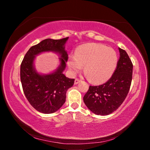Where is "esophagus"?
I'll return each mask as SVG.
<instances>
[{"instance_id":"1","label":"esophagus","mask_w":150,"mask_h":150,"mask_svg":"<svg viewBox=\"0 0 150 150\" xmlns=\"http://www.w3.org/2000/svg\"><path fill=\"white\" fill-rule=\"evenodd\" d=\"M81 82V80L80 79H75V85H77V84H78V83H79Z\"/></svg>"}]
</instances>
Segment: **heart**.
<instances>
[{"label": "heart", "mask_w": 150, "mask_h": 150, "mask_svg": "<svg viewBox=\"0 0 150 150\" xmlns=\"http://www.w3.org/2000/svg\"><path fill=\"white\" fill-rule=\"evenodd\" d=\"M118 63L117 53L105 45L88 43L81 45L75 55H70L67 65L71 74H76L84 66V71L91 82L102 83L108 81L115 73Z\"/></svg>", "instance_id": "1"}]
</instances>
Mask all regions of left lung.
<instances>
[{
  "mask_svg": "<svg viewBox=\"0 0 150 150\" xmlns=\"http://www.w3.org/2000/svg\"><path fill=\"white\" fill-rule=\"evenodd\" d=\"M120 57L115 73L107 82L90 86L83 97L89 110L97 115H108L118 109L130 90L133 65L125 50L119 47Z\"/></svg>",
  "mask_w": 150,
  "mask_h": 150,
  "instance_id": "1",
  "label": "left lung"
}]
</instances>
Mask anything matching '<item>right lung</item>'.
<instances>
[{"mask_svg":"<svg viewBox=\"0 0 150 150\" xmlns=\"http://www.w3.org/2000/svg\"><path fill=\"white\" fill-rule=\"evenodd\" d=\"M69 38L45 39L31 47L20 65V80L25 96L35 110L51 114L59 110L65 102L66 92L74 84V79L66 77L63 72L68 59L65 44ZM53 51L60 55V64L49 74H40L34 67L35 56L43 52Z\"/></svg>","mask_w":150,"mask_h":150,"instance_id":"add662e5","label":"right lung"}]
</instances>
